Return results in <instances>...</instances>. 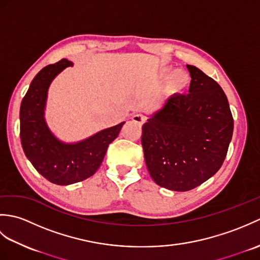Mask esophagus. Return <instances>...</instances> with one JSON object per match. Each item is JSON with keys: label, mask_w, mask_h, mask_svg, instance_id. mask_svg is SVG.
<instances>
[{"label": "esophagus", "mask_w": 260, "mask_h": 260, "mask_svg": "<svg viewBox=\"0 0 260 260\" xmlns=\"http://www.w3.org/2000/svg\"><path fill=\"white\" fill-rule=\"evenodd\" d=\"M132 120H133L135 124L140 125V126H142L143 124H144V121H145L144 117H143V116H142V115H140V114H136V115H134L133 117H132Z\"/></svg>", "instance_id": "esophagus-1"}]
</instances>
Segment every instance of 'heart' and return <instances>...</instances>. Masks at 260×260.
<instances>
[{"mask_svg":"<svg viewBox=\"0 0 260 260\" xmlns=\"http://www.w3.org/2000/svg\"><path fill=\"white\" fill-rule=\"evenodd\" d=\"M171 71H172V68L170 67H163L159 69L157 74L158 80L164 81L169 78L167 82V90L170 93L183 92L190 86V76L183 70H174L172 74H171Z\"/></svg>","mask_w":260,"mask_h":260,"instance_id":"b5f03b06","label":"heart"}]
</instances>
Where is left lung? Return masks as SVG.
<instances>
[{
  "label": "left lung",
  "mask_w": 260,
  "mask_h": 260,
  "mask_svg": "<svg viewBox=\"0 0 260 260\" xmlns=\"http://www.w3.org/2000/svg\"><path fill=\"white\" fill-rule=\"evenodd\" d=\"M187 95L171 96L143 125L142 145L153 181L165 189H194L218 172L227 155L234 118L217 81L194 66Z\"/></svg>",
  "instance_id": "1"
}]
</instances>
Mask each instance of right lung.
I'll list each match as a JSON object with an SVG mask.
<instances>
[{"label":"right lung","mask_w":260,"mask_h":260,"mask_svg":"<svg viewBox=\"0 0 260 260\" xmlns=\"http://www.w3.org/2000/svg\"><path fill=\"white\" fill-rule=\"evenodd\" d=\"M73 64L61 59L39 71L20 107V137L25 156L43 178L58 185L77 183L95 174L108 145L125 124L123 121L71 144L59 141L51 133L45 119L49 86L54 77Z\"/></svg>","instance_id":"obj_1"}]
</instances>
